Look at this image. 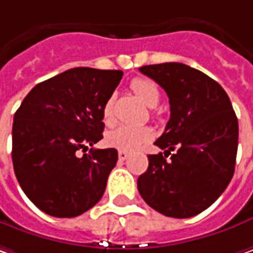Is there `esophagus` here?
I'll list each match as a JSON object with an SVG mask.
<instances>
[{
	"mask_svg": "<svg viewBox=\"0 0 253 253\" xmlns=\"http://www.w3.org/2000/svg\"><path fill=\"white\" fill-rule=\"evenodd\" d=\"M127 157H128V153H127V151H122V150L119 151V160H120V161H125Z\"/></svg>",
	"mask_w": 253,
	"mask_h": 253,
	"instance_id": "esophagus-1",
	"label": "esophagus"
}]
</instances>
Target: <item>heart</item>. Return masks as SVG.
Wrapping results in <instances>:
<instances>
[{"label":"heart","instance_id":"obj_1","mask_svg":"<svg viewBox=\"0 0 253 253\" xmlns=\"http://www.w3.org/2000/svg\"><path fill=\"white\" fill-rule=\"evenodd\" d=\"M131 90L148 107H154L159 103V89L148 79H144V78L133 79ZM113 105H115V96H110L103 105L102 117L107 126L113 123ZM153 137H154V133L150 127L119 126L106 134L105 143L109 147L117 148L122 151H136L143 144L148 143Z\"/></svg>","mask_w":253,"mask_h":253}]
</instances>
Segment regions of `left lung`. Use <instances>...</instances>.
<instances>
[{
    "label": "left lung",
    "instance_id": "left-lung-1",
    "mask_svg": "<svg viewBox=\"0 0 253 253\" xmlns=\"http://www.w3.org/2000/svg\"><path fill=\"white\" fill-rule=\"evenodd\" d=\"M140 72L166 90L170 120L154 143L164 154L148 156L138 192L166 216L198 215L225 191L235 171L238 119L231 100L219 83L184 63L147 65Z\"/></svg>",
    "mask_w": 253,
    "mask_h": 253
}]
</instances>
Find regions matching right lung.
I'll return each mask as SVG.
<instances>
[{"label": "right lung", "instance_id": "add662e5", "mask_svg": "<svg viewBox=\"0 0 253 253\" xmlns=\"http://www.w3.org/2000/svg\"><path fill=\"white\" fill-rule=\"evenodd\" d=\"M122 71L73 68L38 83L12 125V164L28 198L45 214L73 218L100 201L116 148H90L103 138L102 110Z\"/></svg>", "mask_w": 253, "mask_h": 253}]
</instances>
